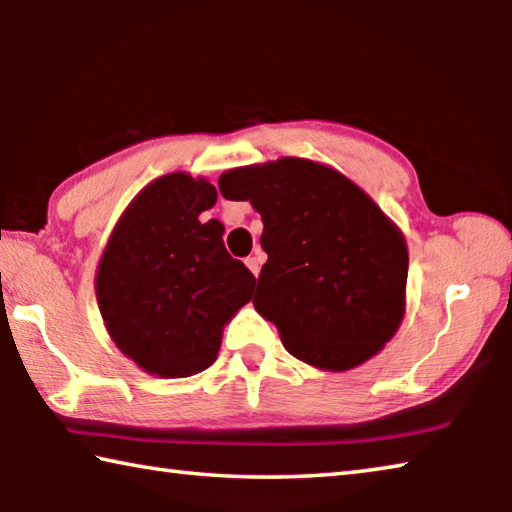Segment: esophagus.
<instances>
[{
    "mask_svg": "<svg viewBox=\"0 0 512 512\" xmlns=\"http://www.w3.org/2000/svg\"><path fill=\"white\" fill-rule=\"evenodd\" d=\"M262 264H264V253H262V250H255V253L246 259V266L250 268V273H253L255 277L259 275V271H262Z\"/></svg>",
    "mask_w": 512,
    "mask_h": 512,
    "instance_id": "1",
    "label": "esophagus"
}]
</instances>
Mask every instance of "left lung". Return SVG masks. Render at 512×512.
<instances>
[{
	"mask_svg": "<svg viewBox=\"0 0 512 512\" xmlns=\"http://www.w3.org/2000/svg\"><path fill=\"white\" fill-rule=\"evenodd\" d=\"M228 201H250L268 255L255 309L293 357L343 372L393 339L406 311L409 248L381 207L327 164L280 158L223 171Z\"/></svg>",
	"mask_w": 512,
	"mask_h": 512,
	"instance_id": "8db88e82",
	"label": "left lung"
}]
</instances>
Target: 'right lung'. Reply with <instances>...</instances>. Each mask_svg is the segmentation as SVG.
<instances>
[{
  "label": "right lung",
  "instance_id": "right-lung-1",
  "mask_svg": "<svg viewBox=\"0 0 512 512\" xmlns=\"http://www.w3.org/2000/svg\"><path fill=\"white\" fill-rule=\"evenodd\" d=\"M207 178L173 171L137 194L112 230L94 289L110 339L162 379L210 368L223 327L253 298L255 277L223 244Z\"/></svg>",
  "mask_w": 512,
  "mask_h": 512
}]
</instances>
